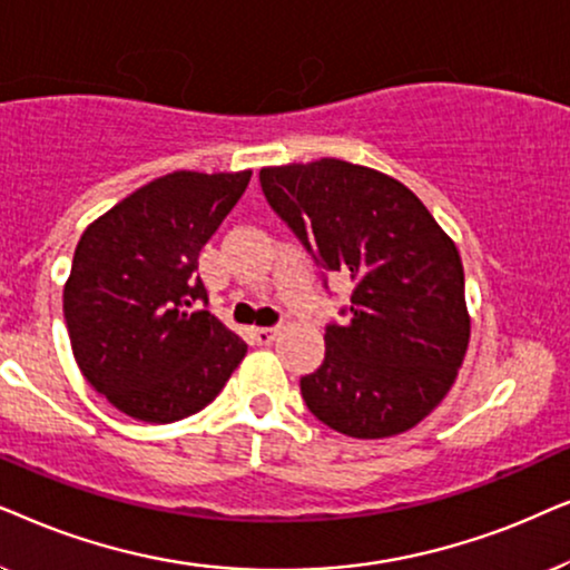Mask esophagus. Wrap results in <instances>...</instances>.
<instances>
[{
  "instance_id": "obj_1",
  "label": "esophagus",
  "mask_w": 570,
  "mask_h": 570,
  "mask_svg": "<svg viewBox=\"0 0 570 570\" xmlns=\"http://www.w3.org/2000/svg\"><path fill=\"white\" fill-rule=\"evenodd\" d=\"M253 336L261 346H268V344H273V341H276L278 328H253Z\"/></svg>"
}]
</instances>
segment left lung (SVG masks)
<instances>
[{"label": "left lung", "mask_w": 570, "mask_h": 570, "mask_svg": "<svg viewBox=\"0 0 570 570\" xmlns=\"http://www.w3.org/2000/svg\"><path fill=\"white\" fill-rule=\"evenodd\" d=\"M261 187L315 263L354 281L352 317L325 328V360L299 381L307 409L348 438L412 430L451 391L472 333L456 242L370 166H265Z\"/></svg>", "instance_id": "8db88e82"}]
</instances>
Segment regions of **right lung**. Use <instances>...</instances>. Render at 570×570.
I'll list each match as a JSON object with an SVG mask.
<instances>
[{
	"label": "right lung",
	"mask_w": 570,
	"mask_h": 570,
	"mask_svg": "<svg viewBox=\"0 0 570 570\" xmlns=\"http://www.w3.org/2000/svg\"><path fill=\"white\" fill-rule=\"evenodd\" d=\"M253 171H171L98 216L75 247L65 321L80 373L111 406L169 424L208 406L247 344L208 309L197 257Z\"/></svg>",
	"instance_id": "obj_1"
}]
</instances>
